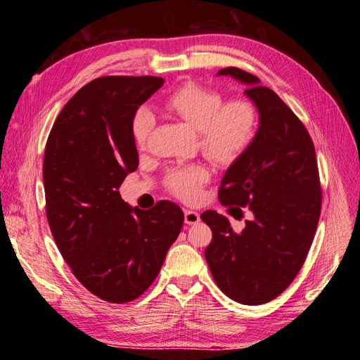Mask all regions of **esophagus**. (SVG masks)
<instances>
[{"label":"esophagus","instance_id":"1","mask_svg":"<svg viewBox=\"0 0 360 360\" xmlns=\"http://www.w3.org/2000/svg\"><path fill=\"white\" fill-rule=\"evenodd\" d=\"M184 222L188 225H195L200 222V214L193 210H184Z\"/></svg>","mask_w":360,"mask_h":360}]
</instances>
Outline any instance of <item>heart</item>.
Here are the masks:
<instances>
[{
  "label": "heart",
  "instance_id": "b5f03b06",
  "mask_svg": "<svg viewBox=\"0 0 360 360\" xmlns=\"http://www.w3.org/2000/svg\"><path fill=\"white\" fill-rule=\"evenodd\" d=\"M163 106L179 115L193 129L200 130L202 153L222 165L240 159L252 146L258 130L257 108L245 101L224 102L219 91L195 82H186L172 90ZM155 126V115L139 110L132 118L135 144L144 148ZM207 180V169L201 165L174 168L165 179L171 193L184 201L198 198L201 184Z\"/></svg>",
  "mask_w": 360,
  "mask_h": 360
}]
</instances>
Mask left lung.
<instances>
[{
	"mask_svg": "<svg viewBox=\"0 0 360 360\" xmlns=\"http://www.w3.org/2000/svg\"><path fill=\"white\" fill-rule=\"evenodd\" d=\"M246 85L259 127L252 146L228 168L217 198L234 219L250 210L242 231L214 210L201 219L213 238L204 250L212 276L228 297L263 304L285 291L309 252L321 213V186L314 143L307 127L284 101L255 75L225 68Z\"/></svg>",
	"mask_w": 360,
	"mask_h": 360,
	"instance_id": "1",
	"label": "left lung"
}]
</instances>
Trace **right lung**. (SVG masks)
Segmentation results:
<instances>
[{
  "mask_svg": "<svg viewBox=\"0 0 360 360\" xmlns=\"http://www.w3.org/2000/svg\"><path fill=\"white\" fill-rule=\"evenodd\" d=\"M158 76H101L64 105L43 158L46 217L72 274L110 303L139 297L156 279L184 222L177 204L129 207L118 188L138 168L132 118Z\"/></svg>",
  "mask_w": 360,
  "mask_h": 360,
  "instance_id": "right-lung-1",
  "label": "right lung"
}]
</instances>
